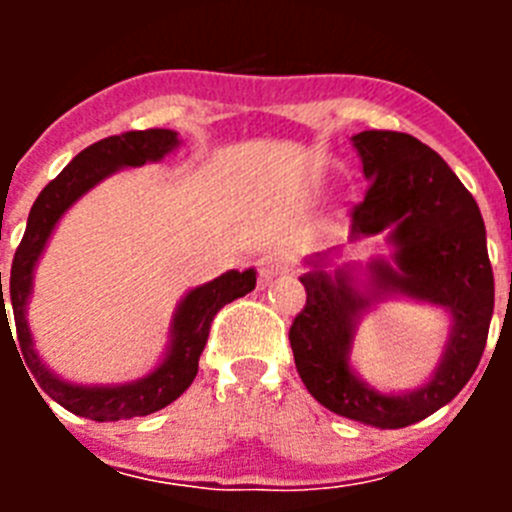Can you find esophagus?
Returning a JSON list of instances; mask_svg holds the SVG:
<instances>
[{
  "instance_id": "1",
  "label": "esophagus",
  "mask_w": 512,
  "mask_h": 512,
  "mask_svg": "<svg viewBox=\"0 0 512 512\" xmlns=\"http://www.w3.org/2000/svg\"><path fill=\"white\" fill-rule=\"evenodd\" d=\"M256 266H259V277L264 282H269L271 277H277V274H284V271L292 269V256L287 251L274 248V251H266L264 256H259Z\"/></svg>"
}]
</instances>
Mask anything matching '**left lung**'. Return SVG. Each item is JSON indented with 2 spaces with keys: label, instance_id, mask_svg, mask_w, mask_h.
Wrapping results in <instances>:
<instances>
[{
  "label": "left lung",
  "instance_id": "1",
  "mask_svg": "<svg viewBox=\"0 0 512 512\" xmlns=\"http://www.w3.org/2000/svg\"><path fill=\"white\" fill-rule=\"evenodd\" d=\"M354 146L369 179L364 200L348 212L351 235L392 228L397 269L377 266L387 292L443 305L454 318L436 377L410 395H379L348 369L354 320L366 300L338 271H310L305 307L289 328L297 372L320 405L377 428H405L454 400L485 354L495 310V277L487 256L485 220L467 187L433 148L395 130H364Z\"/></svg>",
  "mask_w": 512,
  "mask_h": 512
}]
</instances>
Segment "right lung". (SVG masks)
Instances as JSON below:
<instances>
[{"mask_svg": "<svg viewBox=\"0 0 512 512\" xmlns=\"http://www.w3.org/2000/svg\"><path fill=\"white\" fill-rule=\"evenodd\" d=\"M176 146H179V138H176L174 130L148 128L110 135V138H102L89 148H84L38 194V200H35L33 210H30V217H27L25 235H22L15 259H12L7 300L2 295L0 271V330L2 325L9 330L4 302H12L17 330V338H12V343L17 341L15 348H20L27 372L33 374L45 395L56 400L66 410H71L74 415H81V418L102 423V420H125L138 418V415H151L156 410L166 408L197 377L200 354L207 343V336H210V325L217 312L223 310L228 302L248 295L256 287V271L248 269L228 271L223 277H217L215 282L192 289L184 297L182 305H179V312H176L174 341H171L169 356H166L164 364L158 366L156 372L135 384H125V387H74V384H66L53 377L40 364L38 354L33 351L30 328L25 323V302L27 295H30L35 261L40 259L48 235L56 228L58 217L69 210L81 194L92 189L97 182H102L104 176L112 174L115 169L158 161V158H164Z\"/></svg>", "mask_w": 512, "mask_h": 512, "instance_id": "add662e5", "label": "right lung"}]
</instances>
